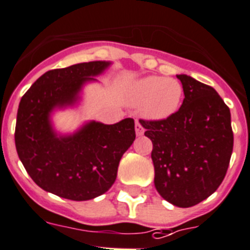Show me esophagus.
Instances as JSON below:
<instances>
[{
	"instance_id": "esophagus-1",
	"label": "esophagus",
	"mask_w": 250,
	"mask_h": 250,
	"mask_svg": "<svg viewBox=\"0 0 250 250\" xmlns=\"http://www.w3.org/2000/svg\"><path fill=\"white\" fill-rule=\"evenodd\" d=\"M135 130H136V134L139 135V136H141V135H144L145 132V127L142 126V124L140 120H136V125H135Z\"/></svg>"
}]
</instances>
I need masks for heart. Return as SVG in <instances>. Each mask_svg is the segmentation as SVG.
<instances>
[{
  "label": "heart",
  "mask_w": 250,
  "mask_h": 250,
  "mask_svg": "<svg viewBox=\"0 0 250 250\" xmlns=\"http://www.w3.org/2000/svg\"><path fill=\"white\" fill-rule=\"evenodd\" d=\"M183 99V85L175 78L149 76L134 85L131 102L144 106V114L148 119L163 120L179 109Z\"/></svg>",
  "instance_id": "heart-1"
}]
</instances>
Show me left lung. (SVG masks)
Wrapping results in <instances>:
<instances>
[{"label": "left lung", "mask_w": 250, "mask_h": 250, "mask_svg": "<svg viewBox=\"0 0 250 250\" xmlns=\"http://www.w3.org/2000/svg\"><path fill=\"white\" fill-rule=\"evenodd\" d=\"M179 110L163 120H142L151 139L154 187L168 203L191 208L217 190L229 166L233 131L229 108L210 85L178 75Z\"/></svg>", "instance_id": "8db88e82"}]
</instances>
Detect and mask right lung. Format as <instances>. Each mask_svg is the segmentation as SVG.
<instances>
[{
  "instance_id": "1",
  "label": "right lung",
  "mask_w": 250,
  "mask_h": 250,
  "mask_svg": "<svg viewBox=\"0 0 250 250\" xmlns=\"http://www.w3.org/2000/svg\"><path fill=\"white\" fill-rule=\"evenodd\" d=\"M108 66L105 61H92L50 70L21 99L14 132L17 153L35 184L68 200H91L108 191L121 157L136 137L131 118L114 125L93 121L66 137H58L51 129L50 111L72 104L83 83Z\"/></svg>"
}]
</instances>
